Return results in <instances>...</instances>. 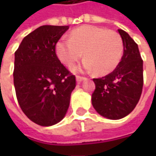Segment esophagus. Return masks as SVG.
Masks as SVG:
<instances>
[{
	"label": "esophagus",
	"mask_w": 156,
	"mask_h": 156,
	"mask_svg": "<svg viewBox=\"0 0 156 156\" xmlns=\"http://www.w3.org/2000/svg\"><path fill=\"white\" fill-rule=\"evenodd\" d=\"M76 79H77V82H78V83H80V82H82V81L85 79V78H84V77H80V76H77Z\"/></svg>",
	"instance_id": "esophagus-1"
}]
</instances>
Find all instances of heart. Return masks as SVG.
<instances>
[{
    "label": "heart",
    "instance_id": "obj_1",
    "mask_svg": "<svg viewBox=\"0 0 156 156\" xmlns=\"http://www.w3.org/2000/svg\"><path fill=\"white\" fill-rule=\"evenodd\" d=\"M123 41L111 30L96 26H82L71 31L69 40H60L56 44V54L68 67L84 56L81 69L94 70L98 75H107L119 64L123 56Z\"/></svg>",
    "mask_w": 156,
    "mask_h": 156
}]
</instances>
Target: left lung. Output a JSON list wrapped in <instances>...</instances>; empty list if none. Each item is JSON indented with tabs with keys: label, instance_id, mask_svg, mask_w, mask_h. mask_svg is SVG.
Listing matches in <instances>:
<instances>
[{
	"label": "left lung",
	"instance_id": "1",
	"mask_svg": "<svg viewBox=\"0 0 156 156\" xmlns=\"http://www.w3.org/2000/svg\"><path fill=\"white\" fill-rule=\"evenodd\" d=\"M124 45L121 61L110 74L93 78L96 88L92 105L108 119H121L129 115L140 99L144 77L143 59L137 44L123 30H118Z\"/></svg>",
	"mask_w": 156,
	"mask_h": 156
}]
</instances>
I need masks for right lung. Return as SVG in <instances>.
I'll use <instances>...</instances> for the list:
<instances>
[{"label": "right lung", "instance_id": "1", "mask_svg": "<svg viewBox=\"0 0 156 156\" xmlns=\"http://www.w3.org/2000/svg\"><path fill=\"white\" fill-rule=\"evenodd\" d=\"M69 26L43 25L28 34L15 51L16 97L29 119L42 126L63 119L76 78L57 57L56 44Z\"/></svg>", "mask_w": 156, "mask_h": 156}]
</instances>
